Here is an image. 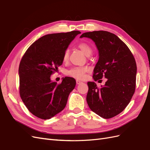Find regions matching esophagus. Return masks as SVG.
Instances as JSON below:
<instances>
[{
    "mask_svg": "<svg viewBox=\"0 0 150 150\" xmlns=\"http://www.w3.org/2000/svg\"><path fill=\"white\" fill-rule=\"evenodd\" d=\"M81 83H82V82H81V81L78 80V79L76 80V84H81Z\"/></svg>",
    "mask_w": 150,
    "mask_h": 150,
    "instance_id": "esophagus-1",
    "label": "esophagus"
}]
</instances>
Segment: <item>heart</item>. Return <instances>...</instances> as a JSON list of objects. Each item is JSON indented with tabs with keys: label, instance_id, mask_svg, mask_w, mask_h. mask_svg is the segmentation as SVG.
<instances>
[{
	"label": "heart",
	"instance_id": "obj_1",
	"mask_svg": "<svg viewBox=\"0 0 150 150\" xmlns=\"http://www.w3.org/2000/svg\"><path fill=\"white\" fill-rule=\"evenodd\" d=\"M79 48L81 50L86 56H89L93 52V49L89 44L86 43H81L78 46ZM63 61L64 62H67L69 59V51L66 50L63 55ZM90 69L87 66H80V67H73L70 69L66 71V74L77 79L83 80L85 78L86 74L89 71Z\"/></svg>",
	"mask_w": 150,
	"mask_h": 150
}]
</instances>
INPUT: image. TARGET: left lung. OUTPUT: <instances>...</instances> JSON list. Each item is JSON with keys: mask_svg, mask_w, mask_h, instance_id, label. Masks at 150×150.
<instances>
[{"mask_svg": "<svg viewBox=\"0 0 150 150\" xmlns=\"http://www.w3.org/2000/svg\"><path fill=\"white\" fill-rule=\"evenodd\" d=\"M95 43L99 54L94 69V81L107 79L101 88L88 82L86 101L89 108L103 118L109 119L123 111L135 91L137 64L128 46L115 34L98 30L83 33Z\"/></svg>", "mask_w": 150, "mask_h": 150, "instance_id": "left-lung-1", "label": "left lung"}]
</instances>
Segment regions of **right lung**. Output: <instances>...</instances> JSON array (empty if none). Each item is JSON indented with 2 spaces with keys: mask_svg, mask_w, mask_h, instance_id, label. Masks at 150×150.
Instances as JSON below:
<instances>
[{
  "mask_svg": "<svg viewBox=\"0 0 150 150\" xmlns=\"http://www.w3.org/2000/svg\"><path fill=\"white\" fill-rule=\"evenodd\" d=\"M78 30L44 35L34 42L22 57L19 67L20 95L29 111L48 120L64 110L76 86L70 77L57 84L51 76L62 65L63 55Z\"/></svg>",
  "mask_w": 150,
  "mask_h": 150,
  "instance_id": "obj_1",
  "label": "right lung"
}]
</instances>
